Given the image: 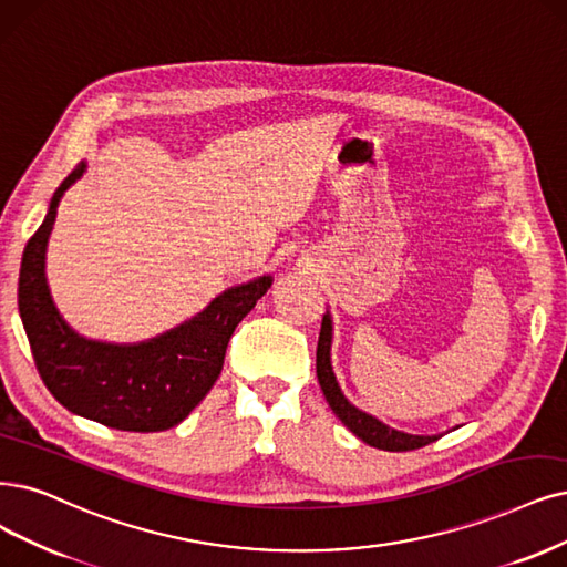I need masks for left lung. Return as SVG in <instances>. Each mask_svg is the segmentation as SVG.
I'll return each mask as SVG.
<instances>
[{
  "label": "left lung",
  "mask_w": 567,
  "mask_h": 567,
  "mask_svg": "<svg viewBox=\"0 0 567 567\" xmlns=\"http://www.w3.org/2000/svg\"><path fill=\"white\" fill-rule=\"evenodd\" d=\"M331 339H333V324H331V312L327 310L322 318L320 341H318V362H316L318 381L327 396V404L354 436H360L364 444L381 451H413L436 442L439 434H409L402 430H394L381 423L375 415L350 404L331 367Z\"/></svg>",
  "instance_id": "left-lung-1"
}]
</instances>
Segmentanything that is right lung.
I'll return each mask as SVG.
<instances>
[{"label":"right lung","mask_w":567,"mask_h":567,"mask_svg":"<svg viewBox=\"0 0 567 567\" xmlns=\"http://www.w3.org/2000/svg\"><path fill=\"white\" fill-rule=\"evenodd\" d=\"M86 173V161L62 179L30 238L18 278V310L41 381L68 411L123 432L179 425L215 385L238 322L272 285L270 276L224 289L198 316L140 343H107L76 333L53 303L47 247L60 198Z\"/></svg>","instance_id":"obj_1"}]
</instances>
